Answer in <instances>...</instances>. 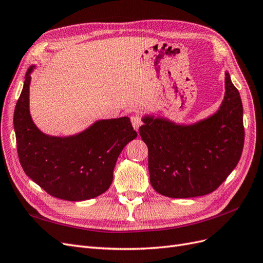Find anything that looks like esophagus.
Returning a JSON list of instances; mask_svg holds the SVG:
<instances>
[{"instance_id": "1", "label": "esophagus", "mask_w": 263, "mask_h": 263, "mask_svg": "<svg viewBox=\"0 0 263 263\" xmlns=\"http://www.w3.org/2000/svg\"><path fill=\"white\" fill-rule=\"evenodd\" d=\"M131 122H132V125H133L134 130L138 131L139 128L141 126V124H142V119H141L139 116H132L131 117Z\"/></svg>"}]
</instances>
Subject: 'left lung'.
Listing matches in <instances>:
<instances>
[{
  "label": "left lung",
  "mask_w": 263,
  "mask_h": 263,
  "mask_svg": "<svg viewBox=\"0 0 263 263\" xmlns=\"http://www.w3.org/2000/svg\"><path fill=\"white\" fill-rule=\"evenodd\" d=\"M225 97L218 111L181 126L144 118L140 135L148 148L149 181L169 198H194L216 190L238 164L245 142L239 91L225 73Z\"/></svg>",
  "instance_id": "1"
}]
</instances>
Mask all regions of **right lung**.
<instances>
[{
	"label": "right lung",
	"mask_w": 263,
	"mask_h": 263,
	"mask_svg": "<svg viewBox=\"0 0 263 263\" xmlns=\"http://www.w3.org/2000/svg\"><path fill=\"white\" fill-rule=\"evenodd\" d=\"M28 70L14 111L20 163L50 196L66 201L96 198L108 190L121 151L138 133L128 117L100 120L83 133L53 138L41 133L29 115Z\"/></svg>",
	"instance_id": "right-lung-1"
}]
</instances>
